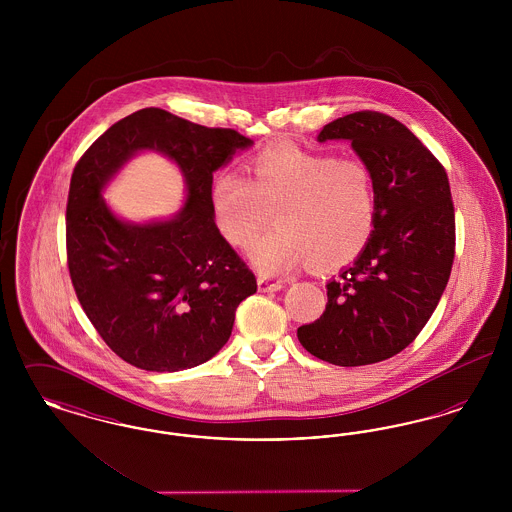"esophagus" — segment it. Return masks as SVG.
Wrapping results in <instances>:
<instances>
[{
	"label": "esophagus",
	"instance_id": "34e87169",
	"mask_svg": "<svg viewBox=\"0 0 512 512\" xmlns=\"http://www.w3.org/2000/svg\"><path fill=\"white\" fill-rule=\"evenodd\" d=\"M257 288H259V292H278V290H282L284 288V284L282 282H272V280H268V278H259L257 280Z\"/></svg>",
	"mask_w": 512,
	"mask_h": 512
}]
</instances>
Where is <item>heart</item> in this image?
<instances>
[{
  "label": "heart",
  "instance_id": "obj_1",
  "mask_svg": "<svg viewBox=\"0 0 512 512\" xmlns=\"http://www.w3.org/2000/svg\"><path fill=\"white\" fill-rule=\"evenodd\" d=\"M249 178L222 171L213 180L211 203L222 236L245 247L265 228H276L251 245L249 261L263 274H282L309 261L315 268L353 263L376 228L378 192L361 159H338L295 146L259 151Z\"/></svg>",
  "mask_w": 512,
  "mask_h": 512
}]
</instances>
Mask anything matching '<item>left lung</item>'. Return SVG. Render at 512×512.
<instances>
[{"label":"left lung","mask_w":512,"mask_h":512,"mask_svg":"<svg viewBox=\"0 0 512 512\" xmlns=\"http://www.w3.org/2000/svg\"><path fill=\"white\" fill-rule=\"evenodd\" d=\"M318 142L347 140L376 180V228L351 267L326 284L322 317L297 328L301 345L338 366L386 361L426 326L455 257L447 172L393 117L359 111L328 122Z\"/></svg>","instance_id":"obj_1"}]
</instances>
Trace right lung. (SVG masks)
Returning <instances> with one entry per match:
<instances>
[{"instance_id":"right-lung-1","label":"right lung","mask_w":512,"mask_h":512,"mask_svg":"<svg viewBox=\"0 0 512 512\" xmlns=\"http://www.w3.org/2000/svg\"><path fill=\"white\" fill-rule=\"evenodd\" d=\"M253 140L149 107L115 122L74 167L67 203V263L76 297L103 341L130 365L176 372L215 357L238 305L257 292L253 272L220 236L213 172ZM181 169L187 201L171 220L130 223L102 190L138 152Z\"/></svg>"}]
</instances>
